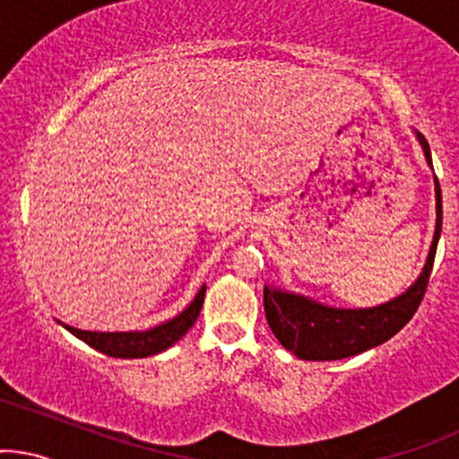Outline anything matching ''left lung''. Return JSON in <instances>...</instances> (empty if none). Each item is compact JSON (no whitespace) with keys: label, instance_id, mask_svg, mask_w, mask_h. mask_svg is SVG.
<instances>
[{"label":"left lung","instance_id":"left-lung-1","mask_svg":"<svg viewBox=\"0 0 459 459\" xmlns=\"http://www.w3.org/2000/svg\"><path fill=\"white\" fill-rule=\"evenodd\" d=\"M422 145L427 163L431 165V150L427 139L416 133ZM442 230V194L440 183L436 178V233L431 241L429 256L422 268L416 283L379 307L368 309H337L305 299V296L291 294V291L264 287V307L265 318L272 333L294 352L296 357L307 361H333L352 357L375 346L384 344L392 335H396L411 316L416 314L427 285H429L431 268H434L437 239Z\"/></svg>","mask_w":459,"mask_h":459}]
</instances>
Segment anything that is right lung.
<instances>
[{
  "mask_svg": "<svg viewBox=\"0 0 459 459\" xmlns=\"http://www.w3.org/2000/svg\"><path fill=\"white\" fill-rule=\"evenodd\" d=\"M204 291L206 285L200 287V291L195 294V299L191 300V305L183 314H178L176 318L163 322V325L154 326L150 331H128V333H100V331H80L74 326L63 325L69 333H74L78 340L87 342L91 349L104 352L108 357H119V359H137V357H150L156 352L169 349L176 344L187 331L194 326V322L198 320L200 309L204 303Z\"/></svg>",
  "mask_w": 459,
  "mask_h": 459,
  "instance_id": "right-lung-1",
  "label": "right lung"
}]
</instances>
